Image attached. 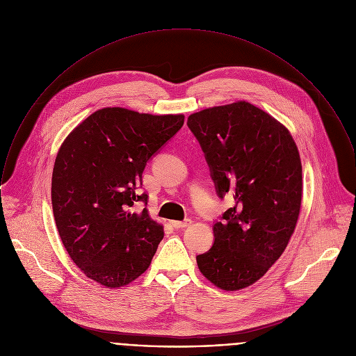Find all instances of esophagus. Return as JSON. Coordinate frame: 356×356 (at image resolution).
<instances>
[{"instance_id":"obj_1","label":"esophagus","mask_w":356,"mask_h":356,"mask_svg":"<svg viewBox=\"0 0 356 356\" xmlns=\"http://www.w3.org/2000/svg\"><path fill=\"white\" fill-rule=\"evenodd\" d=\"M190 224H191L190 218H186L184 221H172V227L175 228H184V227H188Z\"/></svg>"}]
</instances>
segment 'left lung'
Here are the masks:
<instances>
[{
  "instance_id": "8db88e82",
  "label": "left lung",
  "mask_w": 356,
  "mask_h": 356,
  "mask_svg": "<svg viewBox=\"0 0 356 356\" xmlns=\"http://www.w3.org/2000/svg\"><path fill=\"white\" fill-rule=\"evenodd\" d=\"M187 125L205 154L218 198L234 207L213 225L200 271L222 290L259 281L281 257L302 194L297 145L281 122L248 102L202 110Z\"/></svg>"
}]
</instances>
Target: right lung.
Here are the masks:
<instances>
[{
    "mask_svg": "<svg viewBox=\"0 0 356 356\" xmlns=\"http://www.w3.org/2000/svg\"><path fill=\"white\" fill-rule=\"evenodd\" d=\"M184 115L121 107L95 111L63 142L52 173V208L76 267L106 287L131 284L148 268L162 225L134 212L148 159L183 127Z\"/></svg>",
    "mask_w": 356,
    "mask_h": 356,
    "instance_id": "obj_1",
    "label": "right lung"
}]
</instances>
